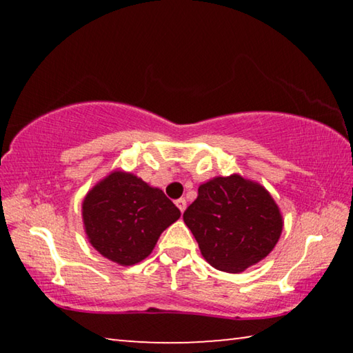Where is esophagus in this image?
Listing matches in <instances>:
<instances>
[{
    "label": "esophagus",
    "instance_id": "34e87169",
    "mask_svg": "<svg viewBox=\"0 0 353 353\" xmlns=\"http://www.w3.org/2000/svg\"><path fill=\"white\" fill-rule=\"evenodd\" d=\"M176 205H177L179 210H181V212L183 213V212H185V208H187V201H185L183 198L177 199V201H176Z\"/></svg>",
    "mask_w": 353,
    "mask_h": 353
}]
</instances>
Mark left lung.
Returning <instances> with one entry per match:
<instances>
[{"mask_svg": "<svg viewBox=\"0 0 353 353\" xmlns=\"http://www.w3.org/2000/svg\"><path fill=\"white\" fill-rule=\"evenodd\" d=\"M183 221L202 256L213 268L230 274L243 272L265 259L283 229L282 214L270 191L240 174L202 183Z\"/></svg>", "mask_w": 353, "mask_h": 353, "instance_id": "1", "label": "left lung"}]
</instances>
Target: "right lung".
I'll list each match as a JSON object with an SVG mask.
<instances>
[{
	"label": "right lung",
	"mask_w": 353,
	"mask_h": 353,
	"mask_svg": "<svg viewBox=\"0 0 353 353\" xmlns=\"http://www.w3.org/2000/svg\"><path fill=\"white\" fill-rule=\"evenodd\" d=\"M181 210L132 172L112 171L82 202L83 229L98 252L118 265H135L152 252Z\"/></svg>",
	"instance_id": "obj_1"
}]
</instances>
